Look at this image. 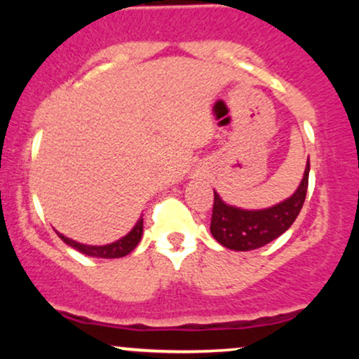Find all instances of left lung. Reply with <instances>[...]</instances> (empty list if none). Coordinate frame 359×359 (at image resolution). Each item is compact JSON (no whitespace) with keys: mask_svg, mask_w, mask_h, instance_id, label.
Here are the masks:
<instances>
[{"mask_svg":"<svg viewBox=\"0 0 359 359\" xmlns=\"http://www.w3.org/2000/svg\"><path fill=\"white\" fill-rule=\"evenodd\" d=\"M309 170L311 163L307 160L304 179L292 197L273 208L262 211H245L224 204L221 197L214 192L211 233L217 243L234 251H250L262 248L270 241L277 240L297 219L304 201H306Z\"/></svg>","mask_w":359,"mask_h":359,"instance_id":"left-lung-1","label":"left lung"}]
</instances>
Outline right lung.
<instances>
[{
  "instance_id": "1",
  "label": "right lung",
  "mask_w": 359,
  "mask_h": 359,
  "mask_svg": "<svg viewBox=\"0 0 359 359\" xmlns=\"http://www.w3.org/2000/svg\"><path fill=\"white\" fill-rule=\"evenodd\" d=\"M142 234H143V219L140 217L137 226H135V228L131 229V231L128 233L125 238H121V240L111 243V245L89 246V245H81V243L69 240V238H65L64 234H59V238L64 243H67L69 246H72V248L81 251V253L88 255V257L121 258V257H126L128 253H131V251L137 248L140 240H142Z\"/></svg>"
}]
</instances>
